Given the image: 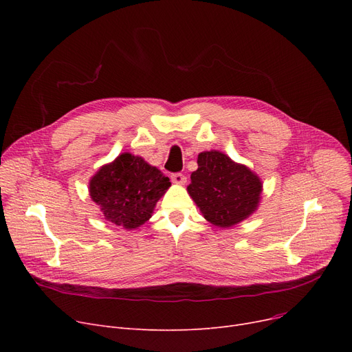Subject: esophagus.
Listing matches in <instances>:
<instances>
[{
    "label": "esophagus",
    "mask_w": 352,
    "mask_h": 352,
    "mask_svg": "<svg viewBox=\"0 0 352 352\" xmlns=\"http://www.w3.org/2000/svg\"><path fill=\"white\" fill-rule=\"evenodd\" d=\"M171 181H173V184H177V186H184V184L187 182V178H186V175H184V174L177 173V174L171 175Z\"/></svg>",
    "instance_id": "34e87169"
}]
</instances>
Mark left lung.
<instances>
[{"mask_svg": "<svg viewBox=\"0 0 352 352\" xmlns=\"http://www.w3.org/2000/svg\"><path fill=\"white\" fill-rule=\"evenodd\" d=\"M197 164L187 191L208 223L231 228L258 210L263 181L247 165L217 150L199 153Z\"/></svg>", "mask_w": 352, "mask_h": 352, "instance_id": "left-lung-1", "label": "left lung"}]
</instances>
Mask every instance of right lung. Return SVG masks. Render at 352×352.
<instances>
[{"label": "right lung", "instance_id": "1", "mask_svg": "<svg viewBox=\"0 0 352 352\" xmlns=\"http://www.w3.org/2000/svg\"><path fill=\"white\" fill-rule=\"evenodd\" d=\"M170 187L168 177L157 166L122 153L91 177L88 192L105 221L129 231L153 217L158 199Z\"/></svg>", "mask_w": 352, "mask_h": 352}]
</instances>
